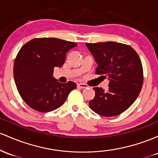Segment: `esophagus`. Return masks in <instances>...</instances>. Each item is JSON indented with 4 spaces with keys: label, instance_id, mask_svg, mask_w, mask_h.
<instances>
[{
    "label": "esophagus",
    "instance_id": "34e87169",
    "mask_svg": "<svg viewBox=\"0 0 158 158\" xmlns=\"http://www.w3.org/2000/svg\"><path fill=\"white\" fill-rule=\"evenodd\" d=\"M77 87L78 88H81V89H85V88H87L88 86L86 84H82V83H81V84H77Z\"/></svg>",
    "mask_w": 158,
    "mask_h": 158
}]
</instances>
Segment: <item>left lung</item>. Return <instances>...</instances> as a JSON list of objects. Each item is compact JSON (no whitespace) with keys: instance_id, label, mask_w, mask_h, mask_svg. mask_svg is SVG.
I'll use <instances>...</instances> for the list:
<instances>
[{"instance_id":"left-lung-1","label":"left lung","mask_w":158,"mask_h":158,"mask_svg":"<svg viewBox=\"0 0 158 158\" xmlns=\"http://www.w3.org/2000/svg\"><path fill=\"white\" fill-rule=\"evenodd\" d=\"M98 67L97 74L110 80L109 89L94 87L95 96L89 106L103 116H115L125 112L135 102L143 84L140 58L130 45L115 42L86 43Z\"/></svg>"}]
</instances>
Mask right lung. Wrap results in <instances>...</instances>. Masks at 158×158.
<instances>
[{
    "mask_svg": "<svg viewBox=\"0 0 158 158\" xmlns=\"http://www.w3.org/2000/svg\"><path fill=\"white\" fill-rule=\"evenodd\" d=\"M75 42L56 38H36L24 44L14 62L13 74L18 91L32 109L47 113L57 109L77 84H61L53 77L54 67H61Z\"/></svg>",
    "mask_w": 158,
    "mask_h": 158,
    "instance_id": "obj_1",
    "label": "right lung"
}]
</instances>
